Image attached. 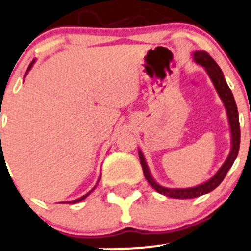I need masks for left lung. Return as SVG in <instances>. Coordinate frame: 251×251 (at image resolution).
<instances>
[{
    "instance_id": "8db88e82",
    "label": "left lung",
    "mask_w": 251,
    "mask_h": 251,
    "mask_svg": "<svg viewBox=\"0 0 251 251\" xmlns=\"http://www.w3.org/2000/svg\"><path fill=\"white\" fill-rule=\"evenodd\" d=\"M192 56L195 63L203 66L204 70L206 71V74H208V76L210 77L211 82H213L214 87H215L216 92H218L219 97H220L222 104H224L225 108H226L227 118H228L229 123V130H231V151H229L228 157H227L226 161L224 162V164L221 165L220 169H219L218 172L215 173V175L211 176L208 181L190 188H169L159 185V183L156 182V180L152 177L151 172H150L149 169V165H147L146 159H145L144 157V153L141 152V150H139V158H140V163L141 167H143L144 175L150 185H151L157 192L161 193V195H164L170 198H179V200H187V198L200 197V196H203L205 195V193H209L213 190H215V188L222 182V180L225 179L227 172L231 169L232 164L236 161L237 156H238L239 145H241V128H239L238 110H237V105L236 101H234L233 94H232L229 87L227 86V82L226 79H225L221 69L219 68V65L215 63V60H214L206 51L197 50L192 54Z\"/></svg>"
}]
</instances>
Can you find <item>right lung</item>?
<instances>
[{
  "label": "right lung",
  "instance_id": "right-lung-1",
  "mask_svg": "<svg viewBox=\"0 0 251 251\" xmlns=\"http://www.w3.org/2000/svg\"><path fill=\"white\" fill-rule=\"evenodd\" d=\"M33 63H35V59H33V61H32V63H31V64H30V65H29V68H27V71H26V74H25V76H26V75H27V72H29V71H30V70H31V68H32ZM25 76H24V78H25ZM0 135H1V134H0ZM100 179H101V176H100V177H99V180H98V182H99V181H100ZM98 182H97V185H98ZM97 185H95V186H94V187H93V188H92V190H90V191H89V192H88V193H86V195H84V196H82V197L77 198V200H74V201H71V202H69V203H78V202H81V201L86 200V198L88 197V196H89V195H90V193H92V192H93V191H94V190H95V187H97Z\"/></svg>",
  "mask_w": 251,
  "mask_h": 251
}]
</instances>
